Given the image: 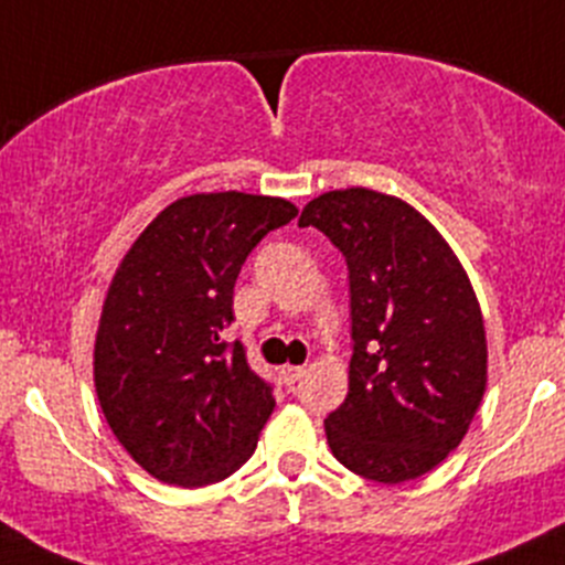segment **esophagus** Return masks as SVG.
<instances>
[{"label": "esophagus", "instance_id": "obj_1", "mask_svg": "<svg viewBox=\"0 0 565 565\" xmlns=\"http://www.w3.org/2000/svg\"><path fill=\"white\" fill-rule=\"evenodd\" d=\"M303 375H306V366H281V381L287 383V386L298 383Z\"/></svg>", "mask_w": 565, "mask_h": 565}]
</instances>
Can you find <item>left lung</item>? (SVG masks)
Masks as SVG:
<instances>
[{
  "instance_id": "8db88e82",
  "label": "left lung",
  "mask_w": 565,
  "mask_h": 565,
  "mask_svg": "<svg viewBox=\"0 0 565 565\" xmlns=\"http://www.w3.org/2000/svg\"><path fill=\"white\" fill-rule=\"evenodd\" d=\"M298 226L342 250L350 278L348 397L326 419L333 458L375 483L439 467L486 392V328L467 270L439 232L394 195L331 190Z\"/></svg>"
}]
</instances>
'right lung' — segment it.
<instances>
[{
    "label": "right lung",
    "instance_id": "add662e5",
    "mask_svg": "<svg viewBox=\"0 0 565 565\" xmlns=\"http://www.w3.org/2000/svg\"><path fill=\"white\" fill-rule=\"evenodd\" d=\"M295 215L270 195H188L146 226L115 270L93 381L115 439L151 478L199 489L254 456L276 397L223 331L248 254Z\"/></svg>",
    "mask_w": 565,
    "mask_h": 565
}]
</instances>
